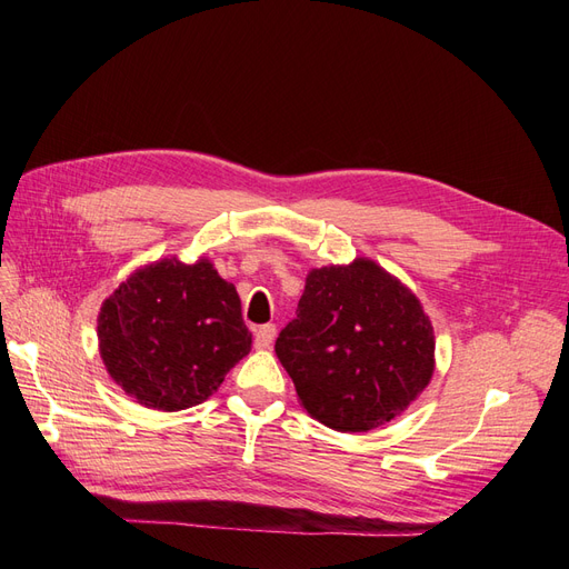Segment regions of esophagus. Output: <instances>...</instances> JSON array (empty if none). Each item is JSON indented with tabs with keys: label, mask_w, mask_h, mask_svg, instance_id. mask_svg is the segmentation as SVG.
<instances>
[{
	"label": "esophagus",
	"mask_w": 569,
	"mask_h": 569,
	"mask_svg": "<svg viewBox=\"0 0 569 569\" xmlns=\"http://www.w3.org/2000/svg\"><path fill=\"white\" fill-rule=\"evenodd\" d=\"M274 339V325H261L253 335V343L256 349H270V343Z\"/></svg>",
	"instance_id": "1"
}]
</instances>
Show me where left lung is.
Instances as JSON below:
<instances>
[{"instance_id": "8db88e82", "label": "left lung", "mask_w": 569, "mask_h": 569, "mask_svg": "<svg viewBox=\"0 0 569 569\" xmlns=\"http://www.w3.org/2000/svg\"><path fill=\"white\" fill-rule=\"evenodd\" d=\"M274 353L308 416L337 432H370L432 380L435 327L399 278L360 256L306 274Z\"/></svg>"}]
</instances>
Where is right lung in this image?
Wrapping results in <instances>:
<instances>
[{"label": "right lung", "instance_id": "1", "mask_svg": "<svg viewBox=\"0 0 569 569\" xmlns=\"http://www.w3.org/2000/svg\"><path fill=\"white\" fill-rule=\"evenodd\" d=\"M99 356L132 401L176 412L209 399L251 351L242 301L206 256L140 266L104 299Z\"/></svg>", "mask_w": 569, "mask_h": 569}]
</instances>
